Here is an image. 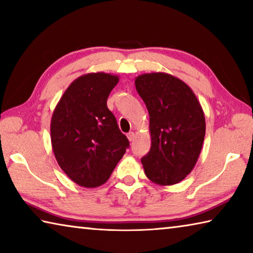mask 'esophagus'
<instances>
[{
    "mask_svg": "<svg viewBox=\"0 0 253 253\" xmlns=\"http://www.w3.org/2000/svg\"><path fill=\"white\" fill-rule=\"evenodd\" d=\"M127 138L129 139V142H132V140L135 139V132H134V131L128 132V134H127Z\"/></svg>",
    "mask_w": 253,
    "mask_h": 253,
    "instance_id": "esophagus-1",
    "label": "esophagus"
}]
</instances>
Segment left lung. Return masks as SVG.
<instances>
[{"label": "left lung", "instance_id": "left-lung-1", "mask_svg": "<svg viewBox=\"0 0 253 253\" xmlns=\"http://www.w3.org/2000/svg\"><path fill=\"white\" fill-rule=\"evenodd\" d=\"M135 85L149 114L152 145L142 158L144 172L158 185H173L198 162L205 136L203 109L185 83L165 72L140 75Z\"/></svg>", "mask_w": 253, "mask_h": 253}]
</instances>
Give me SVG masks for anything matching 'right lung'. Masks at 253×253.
<instances>
[{"instance_id": "1", "label": "right lung", "mask_w": 253, "mask_h": 253, "mask_svg": "<svg viewBox=\"0 0 253 253\" xmlns=\"http://www.w3.org/2000/svg\"><path fill=\"white\" fill-rule=\"evenodd\" d=\"M118 76L87 74L72 81L51 118V144L61 169L80 186L108 181L129 140L107 107Z\"/></svg>"}]
</instances>
